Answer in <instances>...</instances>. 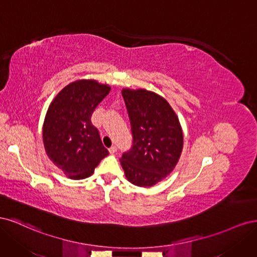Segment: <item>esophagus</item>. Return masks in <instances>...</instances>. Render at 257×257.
Returning a JSON list of instances; mask_svg holds the SVG:
<instances>
[{
  "instance_id": "34e87169",
  "label": "esophagus",
  "mask_w": 257,
  "mask_h": 257,
  "mask_svg": "<svg viewBox=\"0 0 257 257\" xmlns=\"http://www.w3.org/2000/svg\"><path fill=\"white\" fill-rule=\"evenodd\" d=\"M109 152H110L111 154L115 153V152H116V147H115V146H112V147H110V148H109Z\"/></svg>"
}]
</instances>
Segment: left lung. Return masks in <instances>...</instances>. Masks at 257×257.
Returning a JSON list of instances; mask_svg holds the SVG:
<instances>
[{"instance_id":"obj_1","label":"left lung","mask_w":257,"mask_h":257,"mask_svg":"<svg viewBox=\"0 0 257 257\" xmlns=\"http://www.w3.org/2000/svg\"><path fill=\"white\" fill-rule=\"evenodd\" d=\"M133 146L120 159L127 180L150 188L176 167L183 148L181 124L167 100L146 89H123Z\"/></svg>"}]
</instances>
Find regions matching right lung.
I'll return each instance as SVG.
<instances>
[{
  "label": "right lung",
  "instance_id": "1",
  "mask_svg": "<svg viewBox=\"0 0 257 257\" xmlns=\"http://www.w3.org/2000/svg\"><path fill=\"white\" fill-rule=\"evenodd\" d=\"M109 91V85L94 79L76 80L49 105L43 125L44 147L50 161L69 179L90 177L108 155L91 116Z\"/></svg>",
  "mask_w": 257,
  "mask_h": 257
}]
</instances>
